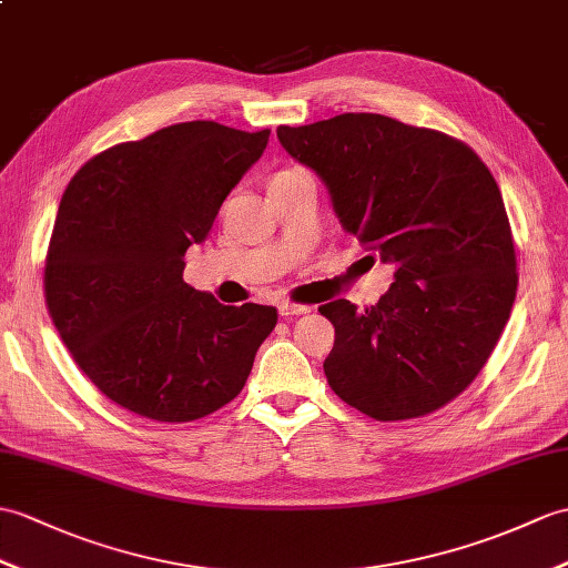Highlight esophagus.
Returning a JSON list of instances; mask_svg holds the SVG:
<instances>
[{
	"instance_id": "obj_1",
	"label": "esophagus",
	"mask_w": 568,
	"mask_h": 568,
	"mask_svg": "<svg viewBox=\"0 0 568 568\" xmlns=\"http://www.w3.org/2000/svg\"><path fill=\"white\" fill-rule=\"evenodd\" d=\"M312 307L307 305H295V302H281L278 305V312L283 320H293V316H300V314H307Z\"/></svg>"
}]
</instances>
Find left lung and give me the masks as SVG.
<instances>
[{
  "instance_id": "left-lung-1",
  "label": "left lung",
  "mask_w": 568,
  "mask_h": 568,
  "mask_svg": "<svg viewBox=\"0 0 568 568\" xmlns=\"http://www.w3.org/2000/svg\"><path fill=\"white\" fill-rule=\"evenodd\" d=\"M278 140L322 179L341 227L397 263L377 305L320 307L336 328L328 385L377 420L445 406L489 361L516 302V248L491 171L465 142L379 113L281 125Z\"/></svg>"
}]
</instances>
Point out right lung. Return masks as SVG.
<instances>
[{"label": "right lung", "instance_id": "add662e5", "mask_svg": "<svg viewBox=\"0 0 568 568\" xmlns=\"http://www.w3.org/2000/svg\"><path fill=\"white\" fill-rule=\"evenodd\" d=\"M215 121L97 154L68 183L45 258L52 322L84 375L138 416L183 424L242 392L275 307H227L183 283L220 205L268 144Z\"/></svg>", "mask_w": 568, "mask_h": 568}]
</instances>
